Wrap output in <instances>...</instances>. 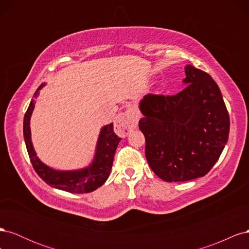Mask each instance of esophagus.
<instances>
[{"label":"esophagus","mask_w":249,"mask_h":249,"mask_svg":"<svg viewBox=\"0 0 249 249\" xmlns=\"http://www.w3.org/2000/svg\"><path fill=\"white\" fill-rule=\"evenodd\" d=\"M140 115L141 114L137 108L135 107L127 108L124 114L117 119L116 125H115L116 131L122 135V136H125L131 129L136 127Z\"/></svg>","instance_id":"34e87169"}]
</instances>
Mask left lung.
Instances as JSON below:
<instances>
[{"mask_svg":"<svg viewBox=\"0 0 249 249\" xmlns=\"http://www.w3.org/2000/svg\"><path fill=\"white\" fill-rule=\"evenodd\" d=\"M185 84L175 95L146 94L144 117L149 167L165 182H186L206 176L219 159L230 133V116L220 89L209 73L186 66Z\"/></svg>","mask_w":249,"mask_h":249,"instance_id":"8db88e82","label":"left lung"}]
</instances>
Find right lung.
Segmentation results:
<instances>
[{
    "label": "right lung",
    "instance_id": "right-lung-1",
    "mask_svg": "<svg viewBox=\"0 0 249 249\" xmlns=\"http://www.w3.org/2000/svg\"><path fill=\"white\" fill-rule=\"evenodd\" d=\"M40 85L37 91L43 86ZM34 101L32 100L24 117V137L28 154L33 168L48 185L71 193H89L100 188L106 182L113 164L115 150L120 139L114 133L113 124L104 126L99 141H97L96 153L92 164L89 167L77 171H58L44 165L36 157L31 141L30 131V118L34 109Z\"/></svg>",
    "mask_w": 249,
    "mask_h": 249
}]
</instances>
